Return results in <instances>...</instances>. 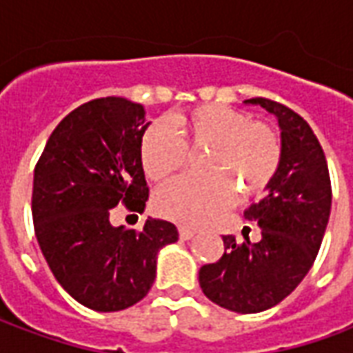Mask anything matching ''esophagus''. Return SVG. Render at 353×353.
<instances>
[{
    "label": "esophagus",
    "instance_id": "obj_1",
    "mask_svg": "<svg viewBox=\"0 0 353 353\" xmlns=\"http://www.w3.org/2000/svg\"><path fill=\"white\" fill-rule=\"evenodd\" d=\"M192 236H194V230L185 229V227H179V238H181V240H191Z\"/></svg>",
    "mask_w": 353,
    "mask_h": 353
}]
</instances>
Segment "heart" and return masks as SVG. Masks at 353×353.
Returning a JSON list of instances; mask_svg holds the SVG:
<instances>
[{"mask_svg": "<svg viewBox=\"0 0 353 353\" xmlns=\"http://www.w3.org/2000/svg\"><path fill=\"white\" fill-rule=\"evenodd\" d=\"M176 130L151 124L139 143L141 166L149 179L174 176L189 161L191 149H210L202 168L210 174L177 177L154 194L157 214L187 227H199L232 206L236 185L255 196L270 185L280 168V134L270 124L217 103L192 108L176 117Z\"/></svg>", "mask_w": 353, "mask_h": 353, "instance_id": "heart-1", "label": "heart"}]
</instances>
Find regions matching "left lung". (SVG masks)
I'll list each match as a JSON object with an SVG mask.
<instances>
[{"label":"left lung","instance_id":"1","mask_svg":"<svg viewBox=\"0 0 353 353\" xmlns=\"http://www.w3.org/2000/svg\"><path fill=\"white\" fill-rule=\"evenodd\" d=\"M261 105L278 119L280 168L266 194L244 212L257 221L261 240L236 244L223 236L225 253L199 272L200 288L212 303L238 314H255L281 303L303 281L316 261L331 214V177L325 153L310 124L293 109L268 98Z\"/></svg>","mask_w":353,"mask_h":353}]
</instances>
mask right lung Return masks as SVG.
<instances>
[{"label": "right lung", "mask_w": 353, "mask_h": 353, "mask_svg": "<svg viewBox=\"0 0 353 353\" xmlns=\"http://www.w3.org/2000/svg\"><path fill=\"white\" fill-rule=\"evenodd\" d=\"M145 109L126 98H98L65 115L34 170L32 215L43 257L58 283L96 312L124 310L149 293L161 248L176 225L113 227L111 210L141 214L149 199L139 157Z\"/></svg>", "instance_id": "1"}]
</instances>
